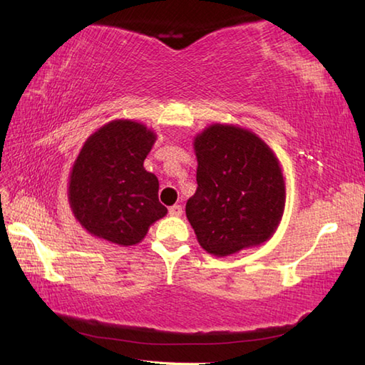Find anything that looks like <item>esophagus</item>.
Wrapping results in <instances>:
<instances>
[{"instance_id":"obj_1","label":"esophagus","mask_w":365,"mask_h":365,"mask_svg":"<svg viewBox=\"0 0 365 365\" xmlns=\"http://www.w3.org/2000/svg\"><path fill=\"white\" fill-rule=\"evenodd\" d=\"M182 213H183V210H182V205H173V207H169V215L170 216H182Z\"/></svg>"}]
</instances>
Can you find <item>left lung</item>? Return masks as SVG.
Returning a JSON list of instances; mask_svg holds the SVG:
<instances>
[{"mask_svg": "<svg viewBox=\"0 0 365 365\" xmlns=\"http://www.w3.org/2000/svg\"><path fill=\"white\" fill-rule=\"evenodd\" d=\"M197 190L187 218L218 257L267 242L281 222L285 182L273 150L252 131L213 123L195 138Z\"/></svg>", "mask_w": 365, "mask_h": 365, "instance_id": "1", "label": "left lung"}]
</instances>
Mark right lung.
<instances>
[{
    "label": "right lung",
    "mask_w": 365,
    "mask_h": 365,
    "mask_svg": "<svg viewBox=\"0 0 365 365\" xmlns=\"http://www.w3.org/2000/svg\"><path fill=\"white\" fill-rule=\"evenodd\" d=\"M155 139L143 123L118 119L84 143L68 180V204L91 235L133 246L168 213L157 175L144 169Z\"/></svg>",
    "instance_id": "obj_1"
}]
</instances>
